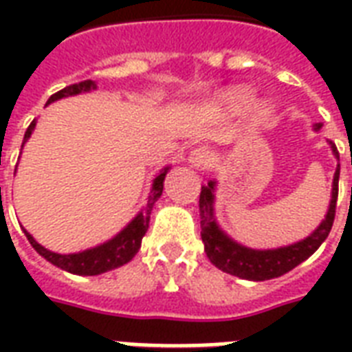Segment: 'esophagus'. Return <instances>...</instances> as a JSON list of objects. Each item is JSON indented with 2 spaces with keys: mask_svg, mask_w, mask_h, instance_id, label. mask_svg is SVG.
Returning a JSON list of instances; mask_svg holds the SVG:
<instances>
[{
  "mask_svg": "<svg viewBox=\"0 0 352 352\" xmlns=\"http://www.w3.org/2000/svg\"><path fill=\"white\" fill-rule=\"evenodd\" d=\"M188 162L195 170H206L214 164V155L210 153L206 148H195L188 157Z\"/></svg>",
  "mask_w": 352,
  "mask_h": 352,
  "instance_id": "34e87169",
  "label": "esophagus"
}]
</instances>
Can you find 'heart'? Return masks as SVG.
<instances>
[{
  "mask_svg": "<svg viewBox=\"0 0 352 352\" xmlns=\"http://www.w3.org/2000/svg\"><path fill=\"white\" fill-rule=\"evenodd\" d=\"M252 104V95L250 91L246 89H234L226 95V107L232 113H241L248 109Z\"/></svg>",
  "mask_w": 352,
  "mask_h": 352,
  "instance_id": "heart-1",
  "label": "heart"
}]
</instances>
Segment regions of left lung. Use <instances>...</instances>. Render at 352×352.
<instances>
[{
    "instance_id": "1",
    "label": "left lung",
    "mask_w": 352,
    "mask_h": 352,
    "mask_svg": "<svg viewBox=\"0 0 352 352\" xmlns=\"http://www.w3.org/2000/svg\"><path fill=\"white\" fill-rule=\"evenodd\" d=\"M322 124H316L314 129H320ZM334 157L340 160V153L333 142ZM338 179H340V164L334 171L333 179V197L329 204L327 215L320 223L316 230L309 237H305L300 243L294 245L281 246L274 250H254L248 246H243L235 243L232 237L221 230L217 221L214 217V201H215V181H210L201 188L199 195V212H201V237L204 243V252L215 267L226 274L237 276L243 279H252V281H265L283 276L300 263H303L307 257H311L314 252L320 248L323 241L327 239L329 232L333 228L334 215H336V199H338Z\"/></svg>"
}]
</instances>
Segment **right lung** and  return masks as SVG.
<instances>
[{
  "mask_svg": "<svg viewBox=\"0 0 352 352\" xmlns=\"http://www.w3.org/2000/svg\"><path fill=\"white\" fill-rule=\"evenodd\" d=\"M91 89H96V84L93 80H84V82H78V84L67 85L63 87L62 91H58L54 95L47 100V104H51L54 100H60V98H65V96H74L80 95V93H87ZM36 127V120L30 122V126L27 127L25 131L23 144L29 140V137L32 135ZM21 144V148H23ZM170 170V166H166L164 170L160 171L159 175L153 179V184H151V193H149L148 203L140 212L137 214V217L129 223V225L124 228L122 232H118L113 239L102 243V245L95 246V248H87L84 252H76V254H56V252L47 250L45 246H41L38 241L25 230L27 239L32 245L38 254L41 257H45L47 261L56 265L58 268L62 270H67L71 274H78V276H96V274L107 272V270H113V268L122 267L126 265L127 261H131L135 254L140 248V243H142V237L148 232L149 226V215H151V210H153L157 199L162 195V188H164V177Z\"/></svg>",
  "mask_w": 352,
  "mask_h": 352,
  "instance_id": "right-lung-1",
  "label": "right lung"
}]
</instances>
